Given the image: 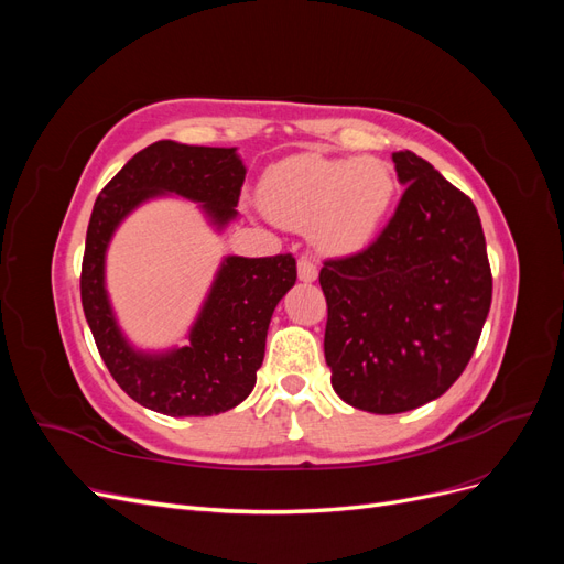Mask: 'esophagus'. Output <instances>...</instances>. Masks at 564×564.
Instances as JSON below:
<instances>
[{
	"instance_id": "esophagus-1",
	"label": "esophagus",
	"mask_w": 564,
	"mask_h": 564,
	"mask_svg": "<svg viewBox=\"0 0 564 564\" xmlns=\"http://www.w3.org/2000/svg\"><path fill=\"white\" fill-rule=\"evenodd\" d=\"M299 280L305 284L317 280V263L311 259V256H301L299 259Z\"/></svg>"
}]
</instances>
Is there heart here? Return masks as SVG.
<instances>
[{
    "label": "heart",
    "instance_id": "b5f03b06",
    "mask_svg": "<svg viewBox=\"0 0 564 564\" xmlns=\"http://www.w3.org/2000/svg\"><path fill=\"white\" fill-rule=\"evenodd\" d=\"M398 181L379 158H327L299 152L270 164L259 181L261 209L275 224L308 230L329 253L365 249L383 228Z\"/></svg>",
    "mask_w": 564,
    "mask_h": 564
}]
</instances>
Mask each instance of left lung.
Masks as SVG:
<instances>
[{
  "mask_svg": "<svg viewBox=\"0 0 564 564\" xmlns=\"http://www.w3.org/2000/svg\"><path fill=\"white\" fill-rule=\"evenodd\" d=\"M404 195L365 251L324 261V360L336 395L371 414L437 400L460 377L491 305L480 216L412 150L392 152Z\"/></svg>",
  "mask_w": 564,
  "mask_h": 564,
  "instance_id": "obj_1",
  "label": "left lung"
}]
</instances>
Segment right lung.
<instances>
[{
  "mask_svg": "<svg viewBox=\"0 0 564 564\" xmlns=\"http://www.w3.org/2000/svg\"><path fill=\"white\" fill-rule=\"evenodd\" d=\"M247 169L237 148L158 141L119 169L100 191L82 261V308L112 379L131 400L166 416L228 412L256 386L265 336L280 299L296 282L292 253L226 256L183 348H133L112 313L106 251L119 224L143 202L178 195L197 202L216 230L237 216Z\"/></svg>",
  "mask_w": 564,
  "mask_h": 564,
  "instance_id": "obj_1",
  "label": "right lung"
}]
</instances>
